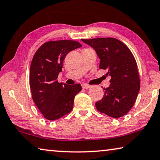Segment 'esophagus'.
Segmentation results:
<instances>
[{"instance_id":"esophagus-1","label":"esophagus","mask_w":160,"mask_h":160,"mask_svg":"<svg viewBox=\"0 0 160 160\" xmlns=\"http://www.w3.org/2000/svg\"><path fill=\"white\" fill-rule=\"evenodd\" d=\"M82 86L83 89H89V88L91 87V86L87 84H82Z\"/></svg>"}]
</instances>
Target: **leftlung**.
Returning <instances> with one entry per match:
<instances>
[{
  "mask_svg": "<svg viewBox=\"0 0 160 160\" xmlns=\"http://www.w3.org/2000/svg\"><path fill=\"white\" fill-rule=\"evenodd\" d=\"M95 50L99 68L108 70L110 84L103 98L95 103L100 112L118 118L133 107L140 89L139 74L134 56L121 41L112 38L82 40Z\"/></svg>",
  "mask_w": 160,
  "mask_h": 160,
  "instance_id": "obj_1",
  "label": "left lung"
}]
</instances>
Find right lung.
<instances>
[{
  "mask_svg": "<svg viewBox=\"0 0 160 160\" xmlns=\"http://www.w3.org/2000/svg\"><path fill=\"white\" fill-rule=\"evenodd\" d=\"M82 45L74 40L49 41L34 54L30 66L29 85L32 99L46 119L61 118L72 110L80 84L68 85L57 78L66 55Z\"/></svg>",
  "mask_w": 160,
  "mask_h": 160,
  "instance_id": "right-lung-1",
  "label": "right lung"
}]
</instances>
